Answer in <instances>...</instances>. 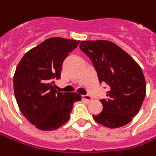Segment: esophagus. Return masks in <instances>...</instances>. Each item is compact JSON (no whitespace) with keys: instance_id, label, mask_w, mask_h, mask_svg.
<instances>
[{"instance_id":"1","label":"esophagus","mask_w":156,"mask_h":156,"mask_svg":"<svg viewBox=\"0 0 156 156\" xmlns=\"http://www.w3.org/2000/svg\"><path fill=\"white\" fill-rule=\"evenodd\" d=\"M82 100L84 101H87V102H89V101H92V98L89 95H82Z\"/></svg>"}]
</instances>
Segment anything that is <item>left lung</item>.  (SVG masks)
Here are the masks:
<instances>
[{"mask_svg":"<svg viewBox=\"0 0 156 156\" xmlns=\"http://www.w3.org/2000/svg\"><path fill=\"white\" fill-rule=\"evenodd\" d=\"M79 47L92 61L100 83L110 87L101 100L102 112L93 115L98 123L110 128L122 127L139 113L146 94L139 65L127 52L108 40L81 41Z\"/></svg>","mask_w":156,"mask_h":156,"instance_id":"left-lung-1","label":"left lung"}]
</instances>
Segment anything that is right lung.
<instances>
[{"label":"right lung","instance_id":"right-lung-1","mask_svg":"<svg viewBox=\"0 0 156 156\" xmlns=\"http://www.w3.org/2000/svg\"><path fill=\"white\" fill-rule=\"evenodd\" d=\"M80 41L49 38L27 52L13 77L14 94L26 119L38 129L52 131L67 122L77 93H58L54 79L61 78L64 60Z\"/></svg>","mask_w":156,"mask_h":156}]
</instances>
